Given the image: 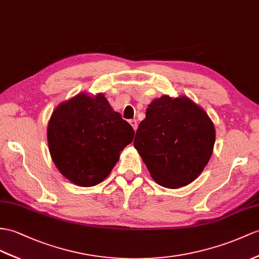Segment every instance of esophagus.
<instances>
[{"mask_svg":"<svg viewBox=\"0 0 259 259\" xmlns=\"http://www.w3.org/2000/svg\"><path fill=\"white\" fill-rule=\"evenodd\" d=\"M130 124L132 125V127L134 128V131H136V130H137V121H136V119H131V121H130Z\"/></svg>","mask_w":259,"mask_h":259,"instance_id":"1","label":"esophagus"}]
</instances>
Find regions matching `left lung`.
<instances>
[{
  "label": "left lung",
  "instance_id": "obj_1",
  "mask_svg": "<svg viewBox=\"0 0 259 259\" xmlns=\"http://www.w3.org/2000/svg\"><path fill=\"white\" fill-rule=\"evenodd\" d=\"M215 128L207 113L187 97L151 101L134 147L157 184L176 189L197 179L209 162Z\"/></svg>",
  "mask_w": 259,
  "mask_h": 259
}]
</instances>
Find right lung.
I'll return each instance as SVG.
<instances>
[{"mask_svg": "<svg viewBox=\"0 0 259 259\" xmlns=\"http://www.w3.org/2000/svg\"><path fill=\"white\" fill-rule=\"evenodd\" d=\"M134 134L103 93L81 92L60 103L47 127L49 153L57 169L80 187H93L108 177Z\"/></svg>", "mask_w": 259, "mask_h": 259, "instance_id": "add662e5", "label": "right lung"}]
</instances>
